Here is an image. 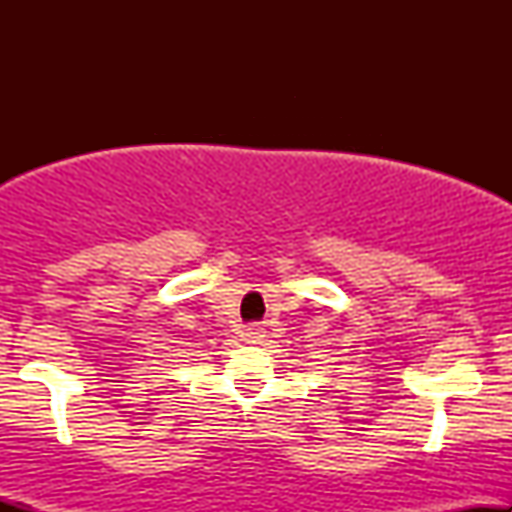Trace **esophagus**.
Segmentation results:
<instances>
[{
  "label": "esophagus",
  "instance_id": "esophagus-1",
  "mask_svg": "<svg viewBox=\"0 0 512 512\" xmlns=\"http://www.w3.org/2000/svg\"><path fill=\"white\" fill-rule=\"evenodd\" d=\"M243 339L248 344H260L264 339V330H262V327H248V330L243 332Z\"/></svg>",
  "mask_w": 512,
  "mask_h": 512
}]
</instances>
